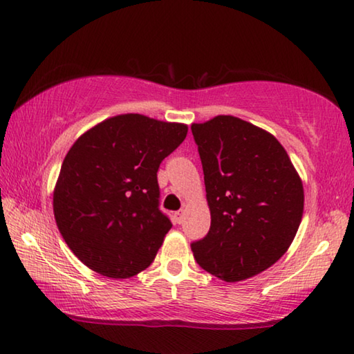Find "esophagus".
I'll use <instances>...</instances> for the list:
<instances>
[{
	"label": "esophagus",
	"instance_id": "34e87169",
	"mask_svg": "<svg viewBox=\"0 0 354 354\" xmlns=\"http://www.w3.org/2000/svg\"><path fill=\"white\" fill-rule=\"evenodd\" d=\"M173 217H175V221L178 225H181L183 221H184V211H178V212H175V215H173Z\"/></svg>",
	"mask_w": 354,
	"mask_h": 354
}]
</instances>
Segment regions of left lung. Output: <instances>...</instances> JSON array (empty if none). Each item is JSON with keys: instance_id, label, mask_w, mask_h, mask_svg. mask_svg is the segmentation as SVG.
<instances>
[{"instance_id": "left-lung-1", "label": "left lung", "mask_w": 354, "mask_h": 354, "mask_svg": "<svg viewBox=\"0 0 354 354\" xmlns=\"http://www.w3.org/2000/svg\"><path fill=\"white\" fill-rule=\"evenodd\" d=\"M211 209L207 234L190 245L214 277L236 283L272 267L303 217V184L274 137L248 122L218 115L192 124Z\"/></svg>"}]
</instances>
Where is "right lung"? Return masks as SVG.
I'll return each mask as SVG.
<instances>
[{
  "label": "right lung",
  "instance_id": "add662e5",
  "mask_svg": "<svg viewBox=\"0 0 354 354\" xmlns=\"http://www.w3.org/2000/svg\"><path fill=\"white\" fill-rule=\"evenodd\" d=\"M185 136V124L124 113L70 148L53 209L64 241L93 272L131 278L151 266L171 227L159 207L158 170Z\"/></svg>",
  "mask_w": 354,
  "mask_h": 354
}]
</instances>
